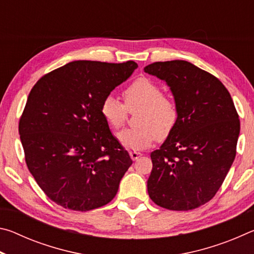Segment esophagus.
<instances>
[{"instance_id": "obj_1", "label": "esophagus", "mask_w": 254, "mask_h": 254, "mask_svg": "<svg viewBox=\"0 0 254 254\" xmlns=\"http://www.w3.org/2000/svg\"><path fill=\"white\" fill-rule=\"evenodd\" d=\"M141 156H142V154H141L140 152H136V151H131L130 152V157H131L132 160H137V159H139Z\"/></svg>"}]
</instances>
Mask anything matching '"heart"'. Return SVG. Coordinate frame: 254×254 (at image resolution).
Wrapping results in <instances>:
<instances>
[{
    "label": "heart",
    "mask_w": 254,
    "mask_h": 254,
    "mask_svg": "<svg viewBox=\"0 0 254 254\" xmlns=\"http://www.w3.org/2000/svg\"><path fill=\"white\" fill-rule=\"evenodd\" d=\"M124 105L113 96H106L101 103V114L114 130L121 127L127 118V111L139 109L135 117L137 127L126 128L118 134L124 148L133 151L147 149L154 140L168 137L178 121V109L169 96L161 92L156 81L140 77L126 87Z\"/></svg>",
    "instance_id": "obj_1"
}]
</instances>
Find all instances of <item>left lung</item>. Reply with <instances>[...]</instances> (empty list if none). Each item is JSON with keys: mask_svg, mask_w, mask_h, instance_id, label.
<instances>
[{"mask_svg": "<svg viewBox=\"0 0 254 254\" xmlns=\"http://www.w3.org/2000/svg\"><path fill=\"white\" fill-rule=\"evenodd\" d=\"M144 71L166 81L178 109L173 132L151 152L148 194L163 208H197L215 196L234 161L238 112L221 80L190 63L158 62Z\"/></svg>", "mask_w": 254, "mask_h": 254, "instance_id": "1", "label": "left lung"}]
</instances>
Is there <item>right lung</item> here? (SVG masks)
Masks as SVG:
<instances>
[{"label":"right lung","instance_id":"right-lung-1","mask_svg":"<svg viewBox=\"0 0 254 254\" xmlns=\"http://www.w3.org/2000/svg\"><path fill=\"white\" fill-rule=\"evenodd\" d=\"M136 67L134 62L77 60L42 76L32 87L19 134L29 171L56 204L86 212L117 195L132 160L100 107Z\"/></svg>","mask_w":254,"mask_h":254}]
</instances>
